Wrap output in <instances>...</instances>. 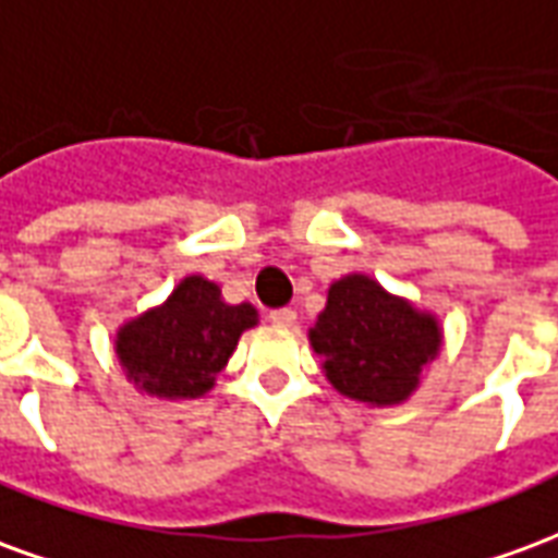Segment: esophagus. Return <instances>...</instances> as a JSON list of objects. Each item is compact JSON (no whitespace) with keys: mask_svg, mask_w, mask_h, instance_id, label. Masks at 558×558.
I'll use <instances>...</instances> for the list:
<instances>
[{"mask_svg":"<svg viewBox=\"0 0 558 558\" xmlns=\"http://www.w3.org/2000/svg\"><path fill=\"white\" fill-rule=\"evenodd\" d=\"M268 319H271V323H275L278 328H292L299 316H295V311H292V307H280V311H271V314H268Z\"/></svg>","mask_w":558,"mask_h":558,"instance_id":"esophagus-1","label":"esophagus"}]
</instances>
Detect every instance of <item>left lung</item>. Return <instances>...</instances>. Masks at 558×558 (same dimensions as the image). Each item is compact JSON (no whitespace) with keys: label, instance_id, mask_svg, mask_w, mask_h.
<instances>
[{"label":"left lung","instance_id":"obj_1","mask_svg":"<svg viewBox=\"0 0 558 558\" xmlns=\"http://www.w3.org/2000/svg\"><path fill=\"white\" fill-rule=\"evenodd\" d=\"M323 374L343 398L371 410L400 407L442 352L439 316L352 271L331 280L326 311L307 331Z\"/></svg>","mask_w":558,"mask_h":558}]
</instances>
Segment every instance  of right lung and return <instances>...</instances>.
I'll return each instance as SVG.
<instances>
[{
  "label": "right lung",
  "mask_w": 558,
  "mask_h": 558,
  "mask_svg": "<svg viewBox=\"0 0 558 558\" xmlns=\"http://www.w3.org/2000/svg\"><path fill=\"white\" fill-rule=\"evenodd\" d=\"M256 323L254 304H230L215 280L184 275L163 302L116 328L113 350L140 395L182 403L215 388L239 338Z\"/></svg>",
  "instance_id": "right-lung-1"
}]
</instances>
